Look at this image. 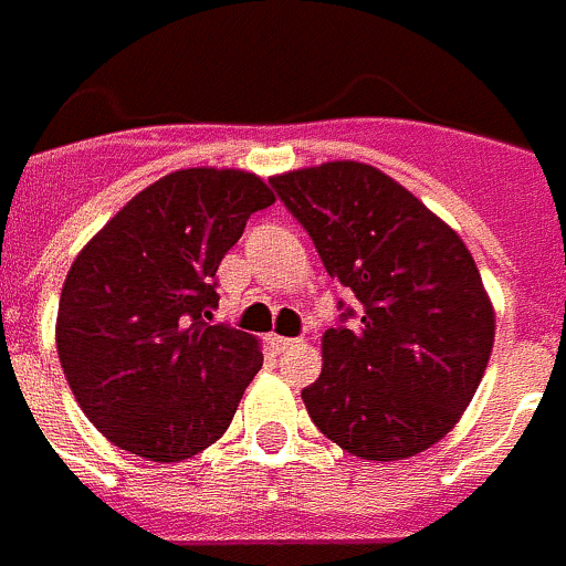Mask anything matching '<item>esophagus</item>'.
I'll use <instances>...</instances> for the list:
<instances>
[{
	"instance_id": "34e87169",
	"label": "esophagus",
	"mask_w": 566,
	"mask_h": 566,
	"mask_svg": "<svg viewBox=\"0 0 566 566\" xmlns=\"http://www.w3.org/2000/svg\"><path fill=\"white\" fill-rule=\"evenodd\" d=\"M268 344L274 347L276 354H283V350H290V347H295L298 340H295V338H283V335H268Z\"/></svg>"
}]
</instances>
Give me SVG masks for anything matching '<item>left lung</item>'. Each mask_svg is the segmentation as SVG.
Wrapping results in <instances>:
<instances>
[{
    "label": "left lung",
    "instance_id": "8db88e82",
    "mask_svg": "<svg viewBox=\"0 0 566 566\" xmlns=\"http://www.w3.org/2000/svg\"><path fill=\"white\" fill-rule=\"evenodd\" d=\"M328 276L354 292L323 335V375L302 399L316 430L363 460H405L451 432L479 390L494 307L442 219L368 164L274 176Z\"/></svg>",
    "mask_w": 566,
    "mask_h": 566
}]
</instances>
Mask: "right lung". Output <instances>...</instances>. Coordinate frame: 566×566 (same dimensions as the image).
Listing matches in <instances>:
<instances>
[{
	"mask_svg": "<svg viewBox=\"0 0 566 566\" xmlns=\"http://www.w3.org/2000/svg\"><path fill=\"white\" fill-rule=\"evenodd\" d=\"M271 203V188L243 170H176L78 252L60 292L57 354L109 442L176 463L228 430L262 350L247 332L210 323L216 271Z\"/></svg>",
	"mask_w": 566,
	"mask_h": 566,
	"instance_id": "add662e5",
	"label": "right lung"
}]
</instances>
